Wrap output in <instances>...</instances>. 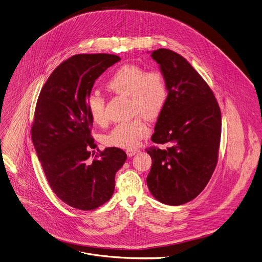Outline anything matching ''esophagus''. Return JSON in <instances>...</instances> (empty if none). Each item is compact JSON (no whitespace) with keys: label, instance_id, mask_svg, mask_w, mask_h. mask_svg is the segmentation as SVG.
<instances>
[{"label":"esophagus","instance_id":"obj_1","mask_svg":"<svg viewBox=\"0 0 262 262\" xmlns=\"http://www.w3.org/2000/svg\"><path fill=\"white\" fill-rule=\"evenodd\" d=\"M137 152H139V150H137V149H135V150H127V151H126V154H127L128 157H132V156H134Z\"/></svg>","mask_w":262,"mask_h":262}]
</instances>
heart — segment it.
<instances>
[{
  "label": "heart",
  "mask_w": 262,
  "mask_h": 262,
  "mask_svg": "<svg viewBox=\"0 0 262 262\" xmlns=\"http://www.w3.org/2000/svg\"><path fill=\"white\" fill-rule=\"evenodd\" d=\"M108 89L117 95L130 98L132 114L137 116L127 122L116 124L105 137V144L112 147L133 149L149 135L147 120L158 118L166 107L169 88L160 70H150L135 64L121 66L109 79ZM88 111L98 124H105L108 115L105 99L98 93H91L85 99Z\"/></svg>",
  "instance_id": "b5f03b06"
}]
</instances>
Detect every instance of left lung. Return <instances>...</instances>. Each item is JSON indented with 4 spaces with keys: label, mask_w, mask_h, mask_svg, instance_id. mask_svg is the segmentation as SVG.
Wrapping results in <instances>:
<instances>
[{
    "label": "left lung",
    "mask_w": 262,
    "mask_h": 262,
    "mask_svg": "<svg viewBox=\"0 0 262 262\" xmlns=\"http://www.w3.org/2000/svg\"><path fill=\"white\" fill-rule=\"evenodd\" d=\"M151 57L165 75L169 98L158 117L152 142L147 185L151 194L167 205L195 199L206 187L216 167L222 135V115L213 92L180 54L158 49Z\"/></svg>",
    "instance_id": "obj_1"
}]
</instances>
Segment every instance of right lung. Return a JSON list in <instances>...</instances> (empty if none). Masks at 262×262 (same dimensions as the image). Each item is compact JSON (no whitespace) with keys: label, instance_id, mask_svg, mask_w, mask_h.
<instances>
[{"label":"right lung","instance_id":"obj_1","mask_svg":"<svg viewBox=\"0 0 262 262\" xmlns=\"http://www.w3.org/2000/svg\"><path fill=\"white\" fill-rule=\"evenodd\" d=\"M120 60L111 54H78L55 68L39 93L31 140L48 183L67 205L93 210L113 195L115 173L126 160L115 147L91 151L97 145L85 99L95 80Z\"/></svg>","mask_w":262,"mask_h":262}]
</instances>
